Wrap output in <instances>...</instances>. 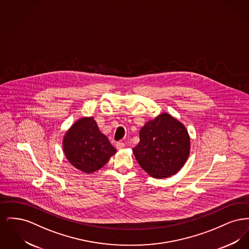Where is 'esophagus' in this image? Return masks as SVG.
Listing matches in <instances>:
<instances>
[{
    "mask_svg": "<svg viewBox=\"0 0 249 249\" xmlns=\"http://www.w3.org/2000/svg\"><path fill=\"white\" fill-rule=\"evenodd\" d=\"M116 147H117V149L121 150V149H123L125 147V143L122 142H118L116 143Z\"/></svg>",
    "mask_w": 249,
    "mask_h": 249,
    "instance_id": "obj_1",
    "label": "esophagus"
}]
</instances>
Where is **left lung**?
<instances>
[{
	"mask_svg": "<svg viewBox=\"0 0 249 249\" xmlns=\"http://www.w3.org/2000/svg\"><path fill=\"white\" fill-rule=\"evenodd\" d=\"M139 137L140 142L132 152L142 170L152 178L176 175L190 156L188 130L168 113L147 121L139 131Z\"/></svg>",
	"mask_w": 249,
	"mask_h": 249,
	"instance_id": "8db88e82",
	"label": "left lung"
}]
</instances>
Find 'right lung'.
Returning a JSON list of instances; mask_svg holds the SVG:
<instances>
[{
    "mask_svg": "<svg viewBox=\"0 0 249 249\" xmlns=\"http://www.w3.org/2000/svg\"><path fill=\"white\" fill-rule=\"evenodd\" d=\"M62 147L71 165L86 174L100 170L117 152L92 117L79 119L71 125L63 137Z\"/></svg>",
    "mask_w": 249,
    "mask_h": 249,
    "instance_id": "1",
    "label": "right lung"
}]
</instances>
